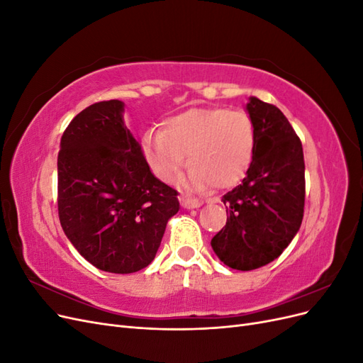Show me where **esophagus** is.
<instances>
[{
    "instance_id": "obj_1",
    "label": "esophagus",
    "mask_w": 363,
    "mask_h": 363,
    "mask_svg": "<svg viewBox=\"0 0 363 363\" xmlns=\"http://www.w3.org/2000/svg\"><path fill=\"white\" fill-rule=\"evenodd\" d=\"M182 207L184 208H195V207H200L203 203L196 199H189V196H182L180 199Z\"/></svg>"
}]
</instances>
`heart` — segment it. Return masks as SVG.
Instances as JSON below:
<instances>
[{
	"label": "heart",
	"instance_id": "obj_1",
	"mask_svg": "<svg viewBox=\"0 0 363 363\" xmlns=\"http://www.w3.org/2000/svg\"><path fill=\"white\" fill-rule=\"evenodd\" d=\"M256 148V130L248 113L225 107H194L163 121L148 133L144 151L150 167L164 183L180 177L188 156L189 184L227 189L245 177Z\"/></svg>",
	"mask_w": 363,
	"mask_h": 363
}]
</instances>
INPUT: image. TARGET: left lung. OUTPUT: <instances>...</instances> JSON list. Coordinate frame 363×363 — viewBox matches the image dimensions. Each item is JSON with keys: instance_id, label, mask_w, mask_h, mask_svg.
<instances>
[{"instance_id": "left-lung-1", "label": "left lung", "mask_w": 363, "mask_h": 363, "mask_svg": "<svg viewBox=\"0 0 363 363\" xmlns=\"http://www.w3.org/2000/svg\"><path fill=\"white\" fill-rule=\"evenodd\" d=\"M247 111L256 148L247 177L221 201L227 223L212 239L219 260L251 271L277 259L300 230L304 213L301 140L279 107L251 96Z\"/></svg>"}]
</instances>
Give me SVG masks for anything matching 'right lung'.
Returning a JSON list of instances; mask_svg holds the SVG:
<instances>
[{"label":"right lung","instance_id":"add662e5","mask_svg":"<svg viewBox=\"0 0 363 363\" xmlns=\"http://www.w3.org/2000/svg\"><path fill=\"white\" fill-rule=\"evenodd\" d=\"M124 103L100 101L60 139L57 211L65 235L92 265L113 274L144 269L179 212V192L151 174L123 119Z\"/></svg>","mask_w":363,"mask_h":363}]
</instances>
